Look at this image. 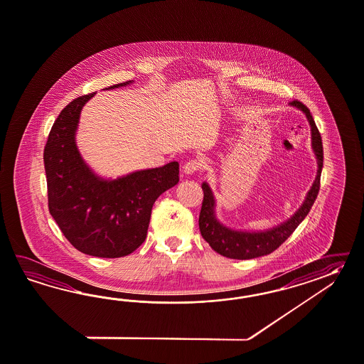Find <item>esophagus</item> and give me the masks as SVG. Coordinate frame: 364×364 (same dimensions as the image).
Wrapping results in <instances>:
<instances>
[{
  "label": "esophagus",
  "instance_id": "1",
  "mask_svg": "<svg viewBox=\"0 0 364 364\" xmlns=\"http://www.w3.org/2000/svg\"><path fill=\"white\" fill-rule=\"evenodd\" d=\"M202 165H203V162H202V159H191L187 161L186 164H185V166H183V171L186 173V174H193L194 171L196 170H199V168H202Z\"/></svg>",
  "mask_w": 364,
  "mask_h": 364
}]
</instances>
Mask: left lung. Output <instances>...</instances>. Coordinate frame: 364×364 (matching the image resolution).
Listing matches in <instances>:
<instances>
[{"label":"left lung","instance_id":"left-lung-1","mask_svg":"<svg viewBox=\"0 0 364 364\" xmlns=\"http://www.w3.org/2000/svg\"><path fill=\"white\" fill-rule=\"evenodd\" d=\"M290 104L304 111L310 122L313 149L316 151L318 159L317 178L299 211L293 215L288 222L268 230L265 232L233 231L219 223L215 219L214 196L208 185L203 183L202 188H203L205 196H203V203L199 214V230L203 239L210 244V247L222 256L236 259V260H248V259L260 257L276 251L281 244L294 232V230L299 227V223L306 218L311 205H314L317 199L319 186H321V171L323 166V146H322L321 133L318 131L317 125L313 120V116L305 104L301 103L299 100H293Z\"/></svg>","mask_w":364,"mask_h":364}]
</instances>
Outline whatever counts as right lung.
<instances>
[{"label":"right lung","mask_w":364,"mask_h":364,"mask_svg":"<svg viewBox=\"0 0 364 364\" xmlns=\"http://www.w3.org/2000/svg\"><path fill=\"white\" fill-rule=\"evenodd\" d=\"M94 95L67 104L48 133L43 150L48 211L77 251L116 259L131 255L146 239L153 205L177 185L179 164L174 161L114 181L95 177L75 145L79 114Z\"/></svg>","instance_id":"add662e5"}]
</instances>
